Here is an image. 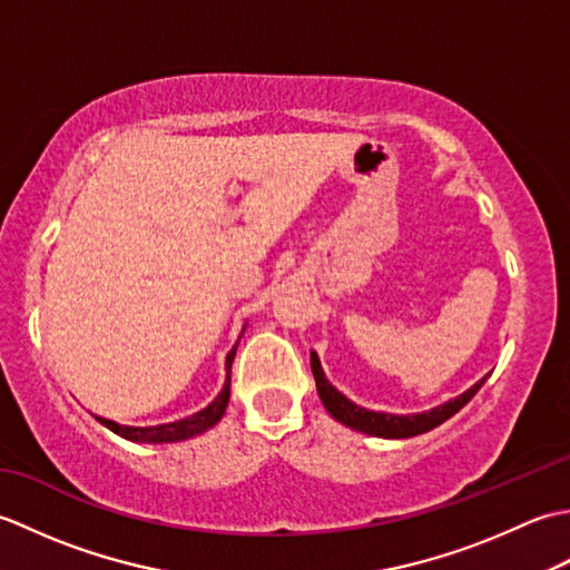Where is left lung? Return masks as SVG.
Returning a JSON list of instances; mask_svg holds the SVG:
<instances>
[{
  "label": "left lung",
  "mask_w": 570,
  "mask_h": 570,
  "mask_svg": "<svg viewBox=\"0 0 570 570\" xmlns=\"http://www.w3.org/2000/svg\"><path fill=\"white\" fill-rule=\"evenodd\" d=\"M311 370H313V377H316L318 396H321L323 406L328 409V414L335 421L345 423V426L355 429L360 433H367V435H377V439H411V435L426 433L435 426H441L443 421H448L453 414H458V411L463 409L470 402V399L480 392V386L485 384V380H488V377H482L480 382L472 384L468 392H463L460 396L451 399V402H445L441 406L421 411V414L399 416V414H384V411L362 409L355 402H350L345 394L337 392L335 386L328 380H325L321 360H318L316 353H313V350H311Z\"/></svg>",
  "instance_id": "left-lung-1"
}]
</instances>
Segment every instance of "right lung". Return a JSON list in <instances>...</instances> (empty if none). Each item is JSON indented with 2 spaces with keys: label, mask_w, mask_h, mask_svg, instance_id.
I'll return each instance as SVG.
<instances>
[{
  "label": "right lung",
  "mask_w": 570,
  "mask_h": 570,
  "mask_svg": "<svg viewBox=\"0 0 570 570\" xmlns=\"http://www.w3.org/2000/svg\"><path fill=\"white\" fill-rule=\"evenodd\" d=\"M237 353V345L229 350L227 357H225V370H227V377L223 384V392L217 394L213 402L200 409L198 414L186 416L180 421L174 423H161V426H122V423L110 421V419H102L98 416V421L102 426H107L110 431H115L117 435H122L127 441H137V443H174V441H186L193 439V435H198L203 431L213 429L217 421L223 419L227 402H229V370H233V360Z\"/></svg>",
  "instance_id": "right-lung-1"
}]
</instances>
